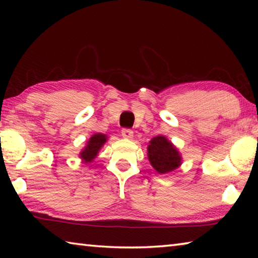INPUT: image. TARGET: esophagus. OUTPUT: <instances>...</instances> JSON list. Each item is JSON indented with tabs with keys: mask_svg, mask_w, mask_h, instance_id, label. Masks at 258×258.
Here are the masks:
<instances>
[{
	"mask_svg": "<svg viewBox=\"0 0 258 258\" xmlns=\"http://www.w3.org/2000/svg\"><path fill=\"white\" fill-rule=\"evenodd\" d=\"M121 135H123V138H125V139H132L134 137L133 131L128 130V128L121 130Z\"/></svg>",
	"mask_w": 258,
	"mask_h": 258,
	"instance_id": "34e87169",
	"label": "esophagus"
}]
</instances>
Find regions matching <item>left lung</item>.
Instances as JSON below:
<instances>
[{
    "instance_id": "left-lung-1",
    "label": "left lung",
    "mask_w": 258,
    "mask_h": 258,
    "mask_svg": "<svg viewBox=\"0 0 258 258\" xmlns=\"http://www.w3.org/2000/svg\"><path fill=\"white\" fill-rule=\"evenodd\" d=\"M147 150L148 159L158 174H168L182 165L180 150L165 135L152 138Z\"/></svg>"
}]
</instances>
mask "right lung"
Instances as JSON below:
<instances>
[{"mask_svg": "<svg viewBox=\"0 0 258 258\" xmlns=\"http://www.w3.org/2000/svg\"><path fill=\"white\" fill-rule=\"evenodd\" d=\"M108 141V135L102 133H95L86 141L85 147L81 150L78 157L82 159L83 163L89 164L97 158L99 151Z\"/></svg>", "mask_w": 258, "mask_h": 258, "instance_id": "1", "label": "right lung"}]
</instances>
